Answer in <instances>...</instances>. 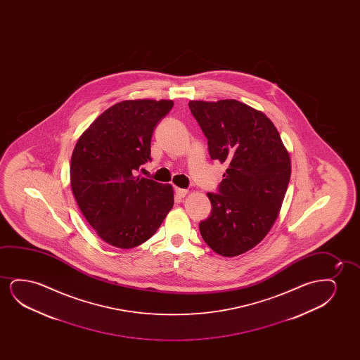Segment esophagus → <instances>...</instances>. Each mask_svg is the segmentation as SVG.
<instances>
[{
	"mask_svg": "<svg viewBox=\"0 0 360 360\" xmlns=\"http://www.w3.org/2000/svg\"><path fill=\"white\" fill-rule=\"evenodd\" d=\"M174 193H176V195H177L178 198H183L186 197V194H187L188 191L187 189H182V188H176V189H174Z\"/></svg>",
	"mask_w": 360,
	"mask_h": 360,
	"instance_id": "esophagus-1",
	"label": "esophagus"
}]
</instances>
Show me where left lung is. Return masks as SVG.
Segmentation results:
<instances>
[{
  "label": "left lung",
  "instance_id": "obj_1",
  "mask_svg": "<svg viewBox=\"0 0 360 360\" xmlns=\"http://www.w3.org/2000/svg\"><path fill=\"white\" fill-rule=\"evenodd\" d=\"M188 105L210 158L229 165L217 193H207L212 212L199 230L212 251L238 256L258 245L276 221L290 181L289 153L274 124L247 104L222 99Z\"/></svg>",
  "mask_w": 360,
  "mask_h": 360
}]
</instances>
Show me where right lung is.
<instances>
[{
	"mask_svg": "<svg viewBox=\"0 0 360 360\" xmlns=\"http://www.w3.org/2000/svg\"><path fill=\"white\" fill-rule=\"evenodd\" d=\"M172 101H124L79 136L71 158L75 199L103 241L133 248L148 241L172 209L169 184L135 177L151 161V138Z\"/></svg>",
	"mask_w": 360,
	"mask_h": 360,
	"instance_id": "obj_1",
	"label": "right lung"
}]
</instances>
